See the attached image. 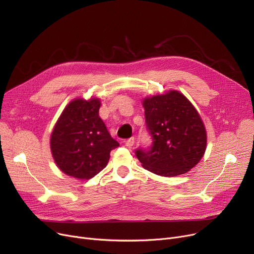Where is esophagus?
Returning <instances> with one entry per match:
<instances>
[{
    "mask_svg": "<svg viewBox=\"0 0 254 254\" xmlns=\"http://www.w3.org/2000/svg\"><path fill=\"white\" fill-rule=\"evenodd\" d=\"M125 143H126V146H127L128 148H130L131 146H134V143H135V138H134V137H131V138H129V139L126 140V141H125Z\"/></svg>",
    "mask_w": 254,
    "mask_h": 254,
    "instance_id": "34e87169",
    "label": "esophagus"
}]
</instances>
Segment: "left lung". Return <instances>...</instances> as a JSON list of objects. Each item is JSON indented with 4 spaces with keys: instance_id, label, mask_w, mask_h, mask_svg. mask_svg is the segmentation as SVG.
<instances>
[{
    "instance_id": "8db88e82",
    "label": "left lung",
    "mask_w": 254,
    "mask_h": 254,
    "mask_svg": "<svg viewBox=\"0 0 254 254\" xmlns=\"http://www.w3.org/2000/svg\"><path fill=\"white\" fill-rule=\"evenodd\" d=\"M143 107L152 143L135 152L142 166L164 177L189 172L201 161L207 145L204 124L192 104L179 91L171 90L146 98Z\"/></svg>"
}]
</instances>
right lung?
<instances>
[{
	"label": "right lung",
	"mask_w": 254,
	"mask_h": 254,
	"mask_svg": "<svg viewBox=\"0 0 254 254\" xmlns=\"http://www.w3.org/2000/svg\"><path fill=\"white\" fill-rule=\"evenodd\" d=\"M100 100L76 99L65 107L52 130L50 148L64 174L90 179L109 162L119 143L109 134L99 116Z\"/></svg>",
	"instance_id": "obj_1"
}]
</instances>
